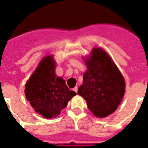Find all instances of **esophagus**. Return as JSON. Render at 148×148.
I'll list each match as a JSON object with an SVG mask.
<instances>
[{
    "label": "esophagus",
    "mask_w": 148,
    "mask_h": 148,
    "mask_svg": "<svg viewBox=\"0 0 148 148\" xmlns=\"http://www.w3.org/2000/svg\"><path fill=\"white\" fill-rule=\"evenodd\" d=\"M74 92H76V93H77V86H75L74 88Z\"/></svg>",
    "instance_id": "esophagus-1"
}]
</instances>
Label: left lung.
Segmentation results:
<instances>
[{
	"label": "left lung",
	"instance_id": "1",
	"mask_svg": "<svg viewBox=\"0 0 148 148\" xmlns=\"http://www.w3.org/2000/svg\"><path fill=\"white\" fill-rule=\"evenodd\" d=\"M87 71L77 93L86 101L88 108L97 117L112 114L121 104L125 92L122 74L112 58L102 49H93L86 58Z\"/></svg>",
	"mask_w": 148,
	"mask_h": 148
}]
</instances>
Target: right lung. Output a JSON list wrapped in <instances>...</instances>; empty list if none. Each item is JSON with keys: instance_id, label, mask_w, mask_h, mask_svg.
<instances>
[{"instance_id": "obj_1", "label": "right lung", "mask_w": 148, "mask_h": 148, "mask_svg": "<svg viewBox=\"0 0 148 148\" xmlns=\"http://www.w3.org/2000/svg\"><path fill=\"white\" fill-rule=\"evenodd\" d=\"M52 55L42 58L25 85V95L35 111L45 118L56 117L77 93L55 73Z\"/></svg>"}]
</instances>
